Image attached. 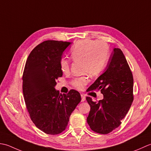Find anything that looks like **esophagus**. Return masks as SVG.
<instances>
[{"instance_id":"1","label":"esophagus","mask_w":151,"mask_h":151,"mask_svg":"<svg viewBox=\"0 0 151 151\" xmlns=\"http://www.w3.org/2000/svg\"><path fill=\"white\" fill-rule=\"evenodd\" d=\"M81 101H84L85 100H86V98H85V96L84 94H81Z\"/></svg>"}]
</instances>
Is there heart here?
<instances>
[{
	"label": "heart",
	"instance_id": "1",
	"mask_svg": "<svg viewBox=\"0 0 151 151\" xmlns=\"http://www.w3.org/2000/svg\"><path fill=\"white\" fill-rule=\"evenodd\" d=\"M108 46L101 41L84 40L76 42L70 50V57L75 62H81V72L91 76L99 74L105 68L108 59ZM60 70L63 73L70 71V61L66 58L60 60ZM86 75L72 79L71 84L78 90L83 89L87 84Z\"/></svg>",
	"mask_w": 151,
	"mask_h": 151
}]
</instances>
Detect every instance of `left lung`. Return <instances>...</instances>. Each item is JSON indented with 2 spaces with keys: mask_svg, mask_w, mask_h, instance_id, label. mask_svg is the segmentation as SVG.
I'll list each match as a JSON object with an SVG mask.
<instances>
[{
  "mask_svg": "<svg viewBox=\"0 0 151 151\" xmlns=\"http://www.w3.org/2000/svg\"><path fill=\"white\" fill-rule=\"evenodd\" d=\"M133 87V75L127 60L121 49L115 48L106 72L87 91H100L104 95L99 101L86 98L91 106L87 120L92 130L107 134L121 124L134 100Z\"/></svg>",
  "mask_w": 151,
  "mask_h": 151,
  "instance_id": "obj_1",
  "label": "left lung"
}]
</instances>
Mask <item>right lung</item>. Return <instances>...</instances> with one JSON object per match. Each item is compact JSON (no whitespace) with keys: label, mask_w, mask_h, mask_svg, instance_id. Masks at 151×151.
Wrapping results in <instances>:
<instances>
[{"label":"right lung","mask_w":151,"mask_h":151,"mask_svg":"<svg viewBox=\"0 0 151 151\" xmlns=\"http://www.w3.org/2000/svg\"><path fill=\"white\" fill-rule=\"evenodd\" d=\"M71 42L46 40L33 49L24 66L23 93L28 112L36 127L45 134L65 130L70 116L81 101L78 91L59 94L56 81L63 76L60 60Z\"/></svg>","instance_id":"obj_1"}]
</instances>
